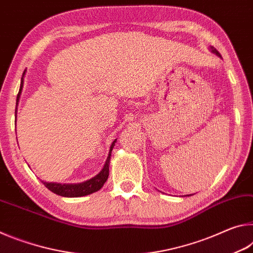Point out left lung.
<instances>
[{"label": "left lung", "instance_id": "1", "mask_svg": "<svg viewBox=\"0 0 253 253\" xmlns=\"http://www.w3.org/2000/svg\"><path fill=\"white\" fill-rule=\"evenodd\" d=\"M211 51H212V52H213V53H215L216 55H219V57H221V54L219 53V51H217L216 49H214V48H213V46H211Z\"/></svg>", "mask_w": 253, "mask_h": 253}]
</instances>
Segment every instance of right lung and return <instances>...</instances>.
Returning <instances> with one entry per match:
<instances>
[{
    "label": "right lung",
    "instance_id": "1",
    "mask_svg": "<svg viewBox=\"0 0 253 253\" xmlns=\"http://www.w3.org/2000/svg\"><path fill=\"white\" fill-rule=\"evenodd\" d=\"M24 74H25V70L23 72L22 78H21V85H20L18 97H16V101H19L21 92H22ZM116 140L117 139H115L113 144H111L108 157H107L104 168L101 169L100 172L98 173L96 176H93L92 178L88 179V181H84L83 183H78V184H61V183H52V182L48 183L44 181H42V183L44 184V186L46 188H49L51 192H53L54 194L60 195V196H65V198H79V196L89 195L91 193H95V192H97V191H99L100 188L104 186V184L107 181V178H108L111 151H113Z\"/></svg>",
    "mask_w": 253,
    "mask_h": 253
}]
</instances>
